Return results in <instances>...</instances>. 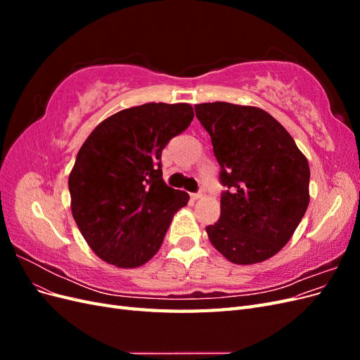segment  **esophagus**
Here are the masks:
<instances>
[{
  "label": "esophagus",
  "instance_id": "esophagus-1",
  "mask_svg": "<svg viewBox=\"0 0 360 360\" xmlns=\"http://www.w3.org/2000/svg\"><path fill=\"white\" fill-rule=\"evenodd\" d=\"M191 197H192V200H200V198H202V197H204V189H201V191H198V192H195V193H191Z\"/></svg>",
  "mask_w": 360,
  "mask_h": 360
}]
</instances>
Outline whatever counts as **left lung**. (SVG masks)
<instances>
[{
    "instance_id": "left-lung-1",
    "label": "left lung",
    "mask_w": 360,
    "mask_h": 360,
    "mask_svg": "<svg viewBox=\"0 0 360 360\" xmlns=\"http://www.w3.org/2000/svg\"><path fill=\"white\" fill-rule=\"evenodd\" d=\"M219 162L221 217L205 226L212 245L234 264L278 254L309 204V165L279 122L255 106L195 105Z\"/></svg>"
}]
</instances>
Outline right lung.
I'll use <instances>...</instances> for the list:
<instances>
[{
  "mask_svg": "<svg viewBox=\"0 0 360 360\" xmlns=\"http://www.w3.org/2000/svg\"><path fill=\"white\" fill-rule=\"evenodd\" d=\"M193 118L188 103H146L97 126L78 151L69 176L72 214L103 261L143 266L165 237L189 195L162 179V150Z\"/></svg>",
  "mask_w": 360,
  "mask_h": 360,
  "instance_id": "add662e5",
  "label": "right lung"
}]
</instances>
